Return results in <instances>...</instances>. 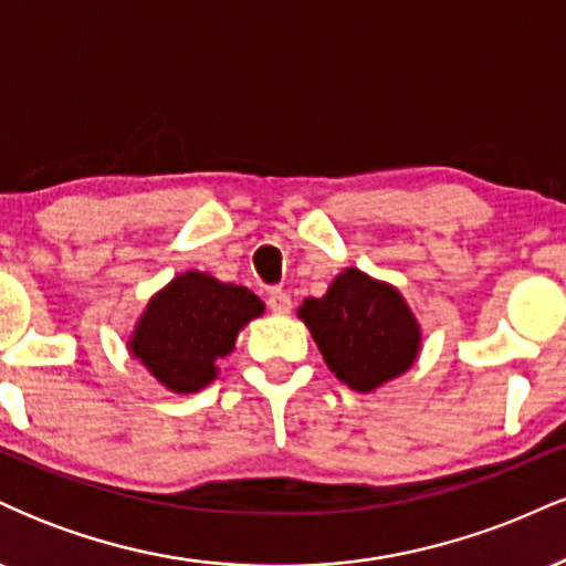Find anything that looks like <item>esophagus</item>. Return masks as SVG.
Masks as SVG:
<instances>
[{
  "mask_svg": "<svg viewBox=\"0 0 566 566\" xmlns=\"http://www.w3.org/2000/svg\"><path fill=\"white\" fill-rule=\"evenodd\" d=\"M269 308L274 311V314H290V308H292V297H290L287 292H284V290L274 287V290L269 292Z\"/></svg>",
  "mask_w": 566,
  "mask_h": 566,
  "instance_id": "34e87169",
  "label": "esophagus"
}]
</instances>
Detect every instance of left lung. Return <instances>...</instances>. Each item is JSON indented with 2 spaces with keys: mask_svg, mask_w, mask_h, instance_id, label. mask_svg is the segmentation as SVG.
<instances>
[{
  "mask_svg": "<svg viewBox=\"0 0 566 566\" xmlns=\"http://www.w3.org/2000/svg\"><path fill=\"white\" fill-rule=\"evenodd\" d=\"M297 316L327 367L354 391H375L407 373L420 350V327L391 284L346 269L324 297H308Z\"/></svg>",
  "mask_w": 566,
  "mask_h": 566,
  "instance_id": "1",
  "label": "left lung"
}]
</instances>
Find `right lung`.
<instances>
[{"label":"right lung","instance_id":"add662e5","mask_svg":"<svg viewBox=\"0 0 566 566\" xmlns=\"http://www.w3.org/2000/svg\"><path fill=\"white\" fill-rule=\"evenodd\" d=\"M263 314L255 292L186 271L157 292L140 316L129 350L175 394H193L216 380L247 322Z\"/></svg>","mask_w":566,"mask_h":566}]
</instances>
